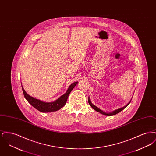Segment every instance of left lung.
Listing matches in <instances>:
<instances>
[{
	"instance_id": "left-lung-1",
	"label": "left lung",
	"mask_w": 156,
	"mask_h": 156,
	"mask_svg": "<svg viewBox=\"0 0 156 156\" xmlns=\"http://www.w3.org/2000/svg\"><path fill=\"white\" fill-rule=\"evenodd\" d=\"M131 100H132V99H131ZM131 100H130V101L128 104H127L126 106H125L124 107L120 108H119V109H116V110H115V111H113L111 112L108 113V112H105L102 111L101 109H100L99 108H98V107H97L95 105H94V104H92V102H90V98H89V97H88V103H89V105H90V106H91V107H92L94 110H95L96 111L98 112H99V113H102V115H106V116H112V115H116V114L118 113L119 112L122 111L123 109H124L126 107H127V106L129 104H130V102H131Z\"/></svg>"
}]
</instances>
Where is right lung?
Instances as JSON below:
<instances>
[{
	"label": "right lung",
	"mask_w": 156,
	"mask_h": 156,
	"mask_svg": "<svg viewBox=\"0 0 156 156\" xmlns=\"http://www.w3.org/2000/svg\"><path fill=\"white\" fill-rule=\"evenodd\" d=\"M78 83V82H75L73 83L68 88L66 94L62 95L61 97H59L56 101L52 102H45L39 99H36L33 97H31L28 95L26 91L24 90L22 87L23 92L24 94V98L28 101V102L34 108L40 112L43 113H47V112H52L58 111L61 109L67 102L68 97L69 96L70 92L73 88L75 87V85Z\"/></svg>",
	"instance_id": "1"
}]
</instances>
